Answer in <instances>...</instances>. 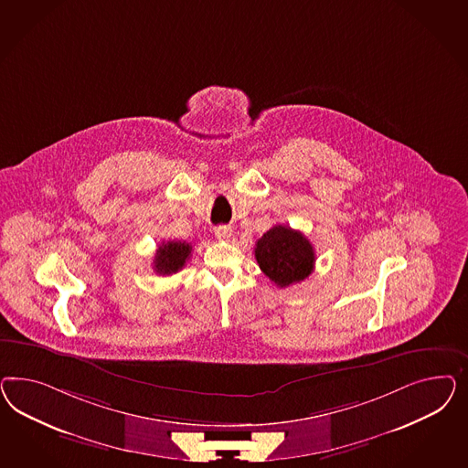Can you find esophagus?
<instances>
[{
    "mask_svg": "<svg viewBox=\"0 0 468 468\" xmlns=\"http://www.w3.org/2000/svg\"><path fill=\"white\" fill-rule=\"evenodd\" d=\"M214 233L219 240H229L233 237V229L228 225H219V227L214 228Z\"/></svg>",
    "mask_w": 468,
    "mask_h": 468,
    "instance_id": "obj_1",
    "label": "esophagus"
}]
</instances>
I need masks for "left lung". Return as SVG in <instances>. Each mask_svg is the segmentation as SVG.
I'll return each mask as SVG.
<instances>
[{"label":"left lung","mask_w":468,"mask_h":468,"mask_svg":"<svg viewBox=\"0 0 468 468\" xmlns=\"http://www.w3.org/2000/svg\"><path fill=\"white\" fill-rule=\"evenodd\" d=\"M255 259L262 272L280 288L303 282L315 264L311 241L284 225L271 228L257 240Z\"/></svg>","instance_id":"left-lung-1"}]
</instances>
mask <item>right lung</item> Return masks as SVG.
I'll return each instance as SVG.
<instances>
[{
	"label": "right lung",
	"instance_id": "1",
	"mask_svg": "<svg viewBox=\"0 0 468 468\" xmlns=\"http://www.w3.org/2000/svg\"><path fill=\"white\" fill-rule=\"evenodd\" d=\"M192 255V245L186 241H163L154 257V271L157 274L168 276L182 270Z\"/></svg>",
	"mask_w": 468,
	"mask_h": 468
}]
</instances>
